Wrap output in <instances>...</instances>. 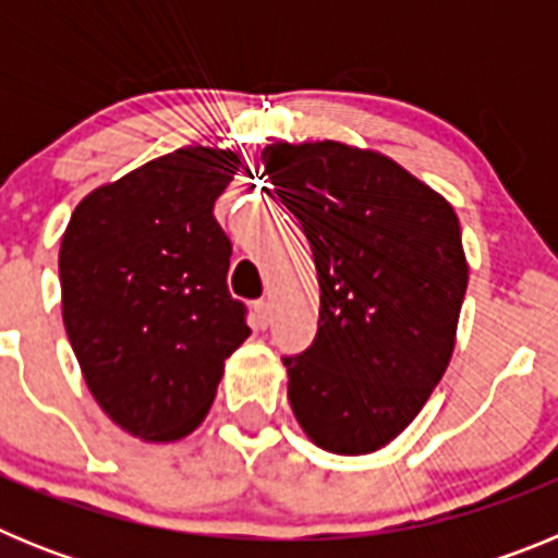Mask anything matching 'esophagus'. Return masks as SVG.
Wrapping results in <instances>:
<instances>
[{"label": "esophagus", "instance_id": "esophagus-1", "mask_svg": "<svg viewBox=\"0 0 558 558\" xmlns=\"http://www.w3.org/2000/svg\"><path fill=\"white\" fill-rule=\"evenodd\" d=\"M254 315H256V322H259V327H268V324H270V304L265 302V299L254 302Z\"/></svg>", "mask_w": 558, "mask_h": 558}]
</instances>
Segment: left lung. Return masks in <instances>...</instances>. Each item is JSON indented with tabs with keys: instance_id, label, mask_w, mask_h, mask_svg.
<instances>
[{
	"instance_id": "1",
	"label": "left lung",
	"mask_w": 558,
	"mask_h": 558,
	"mask_svg": "<svg viewBox=\"0 0 558 558\" xmlns=\"http://www.w3.org/2000/svg\"><path fill=\"white\" fill-rule=\"evenodd\" d=\"M263 165L322 288L313 347L284 357L290 408L313 445L366 456L411 425L450 366L470 282L458 215L405 167L343 142H276Z\"/></svg>"
}]
</instances>
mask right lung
<instances>
[{"mask_svg":"<svg viewBox=\"0 0 558 558\" xmlns=\"http://www.w3.org/2000/svg\"><path fill=\"white\" fill-rule=\"evenodd\" d=\"M236 167L231 150L179 147L88 192L61 236L69 343L97 405L142 441L195 430L251 335L215 220Z\"/></svg>","mask_w":558,"mask_h":558,"instance_id":"obj_1","label":"right lung"}]
</instances>
